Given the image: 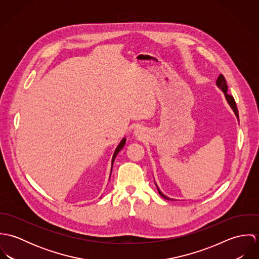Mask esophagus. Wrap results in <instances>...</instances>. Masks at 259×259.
Returning a JSON list of instances; mask_svg holds the SVG:
<instances>
[{
    "instance_id": "1",
    "label": "esophagus",
    "mask_w": 259,
    "mask_h": 259,
    "mask_svg": "<svg viewBox=\"0 0 259 259\" xmlns=\"http://www.w3.org/2000/svg\"><path fill=\"white\" fill-rule=\"evenodd\" d=\"M135 133H136V135H137V136H139V135H140V131H136Z\"/></svg>"
}]
</instances>
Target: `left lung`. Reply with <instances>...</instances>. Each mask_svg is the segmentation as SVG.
I'll return each instance as SVG.
<instances>
[{
	"instance_id": "1",
	"label": "left lung",
	"mask_w": 259,
	"mask_h": 259,
	"mask_svg": "<svg viewBox=\"0 0 259 259\" xmlns=\"http://www.w3.org/2000/svg\"><path fill=\"white\" fill-rule=\"evenodd\" d=\"M217 84H218V87L222 90V92L224 93V95H225V98H226V100H227V102H228V104H229V106L231 107V109L233 110L234 111V113H235V115L237 116V118H238V111H237V108H236V104H235V101H234V99H233V97L232 96H230V95H228L227 94V84H226V80H225V77L223 76V74H220L219 75V77H218V80H217ZM157 187V186H156ZM157 190H158V193L163 197V198H165V199H167V200H174V199H171V198H168L167 196H165L159 189H158V187H157Z\"/></svg>"
}]
</instances>
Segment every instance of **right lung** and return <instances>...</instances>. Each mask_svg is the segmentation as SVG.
Masks as SVG:
<instances>
[{
  "instance_id": "right-lung-1",
  "label": "right lung",
  "mask_w": 259,
  "mask_h": 259,
  "mask_svg": "<svg viewBox=\"0 0 259 259\" xmlns=\"http://www.w3.org/2000/svg\"><path fill=\"white\" fill-rule=\"evenodd\" d=\"M124 144H125V139H123L120 143H119V145L117 146V148H115V150H114V152H113V155H112V159H111V169H112V164H113V160H114V158H115V156H116V154L119 152V150H121V148H123V146H124Z\"/></svg>"
}]
</instances>
